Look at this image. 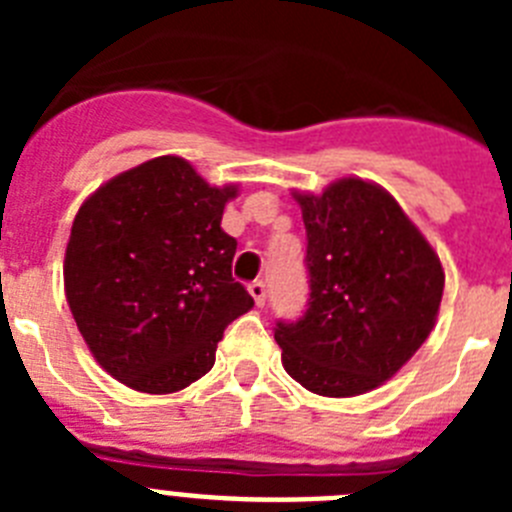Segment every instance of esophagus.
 <instances>
[{
    "instance_id": "34e87169",
    "label": "esophagus",
    "mask_w": 512,
    "mask_h": 512,
    "mask_svg": "<svg viewBox=\"0 0 512 512\" xmlns=\"http://www.w3.org/2000/svg\"><path fill=\"white\" fill-rule=\"evenodd\" d=\"M248 292H251V297H253V302H256V305H264L266 302V284L264 282H251L248 284Z\"/></svg>"
}]
</instances>
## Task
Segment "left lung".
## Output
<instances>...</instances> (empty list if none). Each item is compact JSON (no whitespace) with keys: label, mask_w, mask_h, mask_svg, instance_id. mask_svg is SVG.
<instances>
[{"label":"left lung","mask_w":512,"mask_h":512,"mask_svg":"<svg viewBox=\"0 0 512 512\" xmlns=\"http://www.w3.org/2000/svg\"><path fill=\"white\" fill-rule=\"evenodd\" d=\"M295 200L307 230L310 300L302 318L274 328L282 364L315 395H364L431 336L443 266L379 184L346 176Z\"/></svg>","instance_id":"left-lung-1"}]
</instances>
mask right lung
Masks as SVG:
<instances>
[{"mask_svg": "<svg viewBox=\"0 0 512 512\" xmlns=\"http://www.w3.org/2000/svg\"><path fill=\"white\" fill-rule=\"evenodd\" d=\"M235 194L184 158L158 156L76 212L66 300L94 359L130 390L169 395L205 377L223 330L253 307L230 274L238 243L220 228Z\"/></svg>", "mask_w": 512, "mask_h": 512, "instance_id": "right-lung-1", "label": "right lung"}]
</instances>
